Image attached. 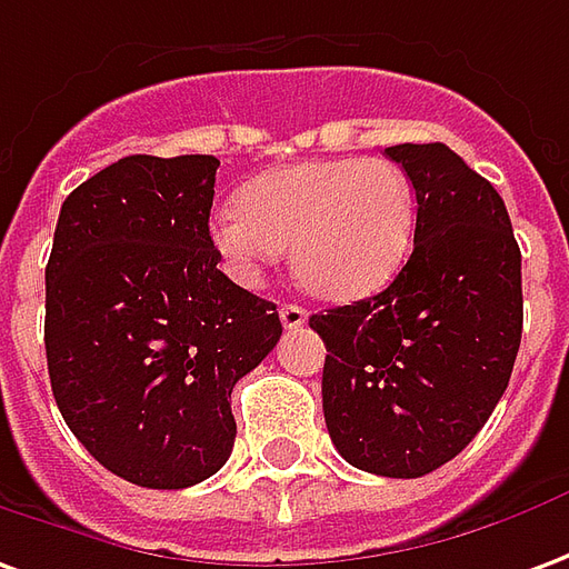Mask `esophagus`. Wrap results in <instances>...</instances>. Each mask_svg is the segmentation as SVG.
Returning <instances> with one entry per match:
<instances>
[{
    "mask_svg": "<svg viewBox=\"0 0 569 569\" xmlns=\"http://www.w3.org/2000/svg\"><path fill=\"white\" fill-rule=\"evenodd\" d=\"M280 320L286 329H298V326L308 323V311L301 305H280Z\"/></svg>",
    "mask_w": 569,
    "mask_h": 569,
    "instance_id": "obj_1",
    "label": "esophagus"
}]
</instances>
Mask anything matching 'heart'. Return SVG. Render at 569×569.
<instances>
[{"label": "heart", "mask_w": 569, "mask_h": 569, "mask_svg": "<svg viewBox=\"0 0 569 569\" xmlns=\"http://www.w3.org/2000/svg\"><path fill=\"white\" fill-rule=\"evenodd\" d=\"M412 218V184L397 162H296L252 178L240 206H218L209 237L243 283H256L289 246L298 283L345 301L379 289L400 268Z\"/></svg>", "instance_id": "heart-1"}]
</instances>
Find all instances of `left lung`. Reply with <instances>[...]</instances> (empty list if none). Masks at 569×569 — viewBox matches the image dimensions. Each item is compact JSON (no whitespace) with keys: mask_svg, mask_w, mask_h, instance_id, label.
Returning a JSON list of instances; mask_svg holds the SVG:
<instances>
[{"mask_svg":"<svg viewBox=\"0 0 569 569\" xmlns=\"http://www.w3.org/2000/svg\"><path fill=\"white\" fill-rule=\"evenodd\" d=\"M416 190L412 256L379 296L313 313L323 416L360 471L422 478L475 440L506 395L523 326L506 202L447 144L385 150Z\"/></svg>","mask_w":569,"mask_h":569,"instance_id":"left-lung-1","label":"left lung"}]
</instances>
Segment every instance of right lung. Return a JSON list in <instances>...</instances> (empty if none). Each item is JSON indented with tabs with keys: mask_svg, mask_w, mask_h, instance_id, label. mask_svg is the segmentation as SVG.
<instances>
[{
	"mask_svg": "<svg viewBox=\"0 0 569 569\" xmlns=\"http://www.w3.org/2000/svg\"><path fill=\"white\" fill-rule=\"evenodd\" d=\"M216 157L134 153L61 206L46 268V357L86 450L147 490L228 462L230 391L280 341L277 305L218 271Z\"/></svg>",
	"mask_w": 569,
	"mask_h": 569,
	"instance_id": "right-lung-1",
	"label": "right lung"
}]
</instances>
